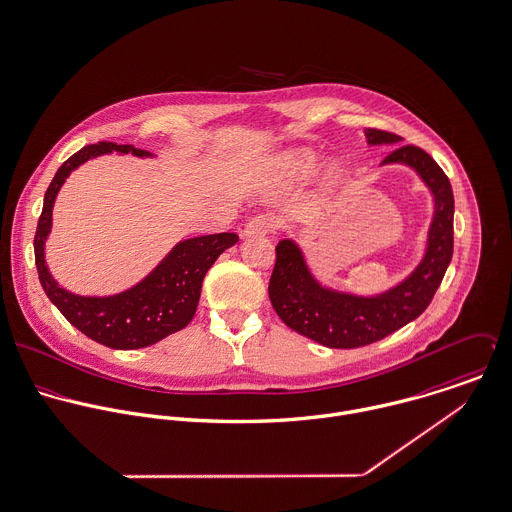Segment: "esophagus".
I'll return each mask as SVG.
<instances>
[{
  "instance_id": "esophagus-1",
  "label": "esophagus",
  "mask_w": 512,
  "mask_h": 512,
  "mask_svg": "<svg viewBox=\"0 0 512 512\" xmlns=\"http://www.w3.org/2000/svg\"><path fill=\"white\" fill-rule=\"evenodd\" d=\"M273 219L269 215H255L245 223L243 235L245 237H253V235H267L269 231H273Z\"/></svg>"
}]
</instances>
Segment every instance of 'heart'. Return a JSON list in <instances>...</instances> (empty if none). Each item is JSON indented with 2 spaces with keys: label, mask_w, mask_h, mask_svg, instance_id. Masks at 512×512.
<instances>
[{
  "label": "heart",
  "mask_w": 512,
  "mask_h": 512,
  "mask_svg": "<svg viewBox=\"0 0 512 512\" xmlns=\"http://www.w3.org/2000/svg\"><path fill=\"white\" fill-rule=\"evenodd\" d=\"M283 166L295 176V178H310L318 166H320V156L318 152L310 150V148H297V150H291L283 156ZM346 178V170L340 162L336 160H330L324 168H322V180L326 186L334 188V186H340Z\"/></svg>",
  "instance_id": "heart-1"
}]
</instances>
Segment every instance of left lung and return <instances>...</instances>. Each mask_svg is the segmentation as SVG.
<instances>
[{
    "label": "left lung",
    "instance_id": "8db88e82",
    "mask_svg": "<svg viewBox=\"0 0 512 512\" xmlns=\"http://www.w3.org/2000/svg\"><path fill=\"white\" fill-rule=\"evenodd\" d=\"M370 146L398 144L380 166H406L429 190L433 213L419 263L394 287L376 295L334 289L316 279L303 247L281 239L269 283V299L281 320L295 332L328 348H360L386 338L415 320L431 303L453 255V190L437 162L402 138L366 128Z\"/></svg>",
    "mask_w": 512,
    "mask_h": 512
}]
</instances>
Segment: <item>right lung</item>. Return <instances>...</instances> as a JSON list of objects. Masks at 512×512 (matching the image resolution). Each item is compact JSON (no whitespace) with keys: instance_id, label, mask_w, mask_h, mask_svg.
<instances>
[{"instance_id":"obj_1","label":"right lung","mask_w":512,"mask_h":512,"mask_svg":"<svg viewBox=\"0 0 512 512\" xmlns=\"http://www.w3.org/2000/svg\"><path fill=\"white\" fill-rule=\"evenodd\" d=\"M112 152L120 156L156 158V154L148 150L114 142L91 144L73 154L57 170L45 192L33 241L35 265L45 295L75 328L108 348L136 350L152 346L192 322L200 303L205 273L239 237L235 233H217L182 239L142 281L114 295L87 297L63 289L53 279L45 261V241L53 227V205L71 172L93 158Z\"/></svg>"}]
</instances>
